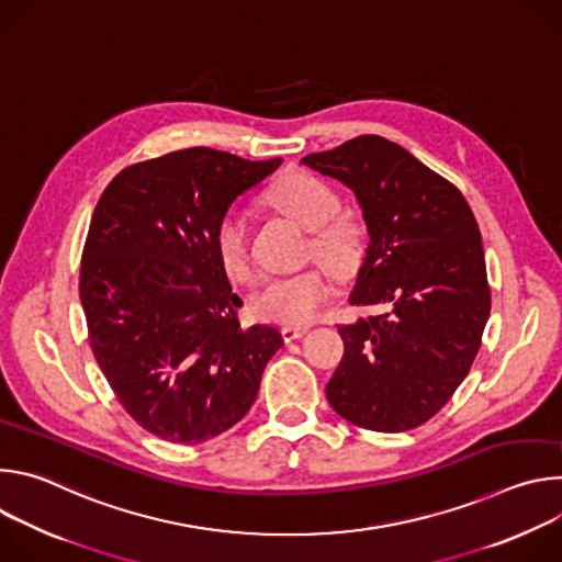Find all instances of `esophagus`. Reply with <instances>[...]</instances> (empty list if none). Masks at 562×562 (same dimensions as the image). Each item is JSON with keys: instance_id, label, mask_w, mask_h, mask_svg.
<instances>
[{"instance_id": "34e87169", "label": "esophagus", "mask_w": 562, "mask_h": 562, "mask_svg": "<svg viewBox=\"0 0 562 562\" xmlns=\"http://www.w3.org/2000/svg\"><path fill=\"white\" fill-rule=\"evenodd\" d=\"M308 329L304 327V325H297V327H282V340L284 342H293V340H297V338H302L304 334H306Z\"/></svg>"}]
</instances>
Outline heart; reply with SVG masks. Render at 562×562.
Segmentation results:
<instances>
[{
    "label": "heart",
    "mask_w": 562,
    "mask_h": 562,
    "mask_svg": "<svg viewBox=\"0 0 562 562\" xmlns=\"http://www.w3.org/2000/svg\"><path fill=\"white\" fill-rule=\"evenodd\" d=\"M269 200L284 215L308 228V249L340 273H351L364 258V228L351 215H340L336 191L311 173H291L271 191ZM213 247L224 273L233 282H249L254 265L249 254V222L237 206L222 213L215 224ZM336 293V280L323 265H311L289 276L267 278L251 295L254 313L265 323L284 327L306 325Z\"/></svg>",
    "instance_id": "heart-1"
}]
</instances>
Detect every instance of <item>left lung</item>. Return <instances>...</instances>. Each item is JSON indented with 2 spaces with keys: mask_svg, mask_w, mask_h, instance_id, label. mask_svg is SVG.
Returning <instances> with one entry per match:
<instances>
[{
  "mask_svg": "<svg viewBox=\"0 0 562 562\" xmlns=\"http://www.w3.org/2000/svg\"><path fill=\"white\" fill-rule=\"evenodd\" d=\"M300 162L356 193L369 247L349 302L380 311L338 327L329 405L371 431L420 427L467 378L490 317L477 222L449 180L380 135Z\"/></svg>",
  "mask_w": 562,
  "mask_h": 562,
  "instance_id": "obj_1",
  "label": "left lung"
}]
</instances>
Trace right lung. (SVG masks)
<instances>
[{
	"label": "right lung",
	"instance_id": "add662e5",
	"mask_svg": "<svg viewBox=\"0 0 562 562\" xmlns=\"http://www.w3.org/2000/svg\"><path fill=\"white\" fill-rule=\"evenodd\" d=\"M280 165L173 150L120 171L93 211L79 269L91 349L159 440L198 445L243 420L284 345L276 327H239L243 300L213 247L222 213Z\"/></svg>",
	"mask_w": 562,
	"mask_h": 562
}]
</instances>
